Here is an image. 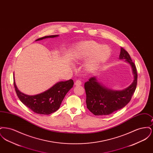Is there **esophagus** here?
<instances>
[{"label": "esophagus", "instance_id": "esophagus-1", "mask_svg": "<svg viewBox=\"0 0 153 153\" xmlns=\"http://www.w3.org/2000/svg\"><path fill=\"white\" fill-rule=\"evenodd\" d=\"M74 84H75V85H76V86L81 85L82 84V82H81V81H80V80H76V81H75V82H74Z\"/></svg>", "mask_w": 153, "mask_h": 153}]
</instances>
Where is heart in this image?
Returning a JSON list of instances; mask_svg holds the SVG:
<instances>
[{
    "instance_id": "obj_1",
    "label": "heart",
    "mask_w": 153,
    "mask_h": 153,
    "mask_svg": "<svg viewBox=\"0 0 153 153\" xmlns=\"http://www.w3.org/2000/svg\"><path fill=\"white\" fill-rule=\"evenodd\" d=\"M111 51V48L107 45H100L95 41H87L77 45L73 57L77 60L91 56L86 64L87 69L91 71L105 62L110 57Z\"/></svg>"
}]
</instances>
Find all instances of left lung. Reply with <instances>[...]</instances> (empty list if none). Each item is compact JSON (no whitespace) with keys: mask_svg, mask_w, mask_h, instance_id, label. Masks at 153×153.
<instances>
[{"mask_svg":"<svg viewBox=\"0 0 153 153\" xmlns=\"http://www.w3.org/2000/svg\"><path fill=\"white\" fill-rule=\"evenodd\" d=\"M120 59H126L132 67L134 80L131 85L123 91H114L97 82L95 77L89 79L84 84L88 109L95 115H108L126 106L131 100L137 85L138 74L135 64L130 54L121 48Z\"/></svg>","mask_w":153,"mask_h":153,"instance_id":"8db88e82","label":"left lung"}]
</instances>
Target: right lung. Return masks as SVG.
<instances>
[{
  "mask_svg": "<svg viewBox=\"0 0 153 153\" xmlns=\"http://www.w3.org/2000/svg\"><path fill=\"white\" fill-rule=\"evenodd\" d=\"M58 36V35L45 36L37 39L36 41ZM73 84L74 82L72 79L61 81L43 93L34 96H29L19 91L16 86L14 78L15 92L19 100L34 112L43 115H49L58 110L66 94L73 87Z\"/></svg>",
  "mask_w": 153,
  "mask_h": 153,
  "instance_id": "right-lung-1",
  "label": "right lung"
}]
</instances>
